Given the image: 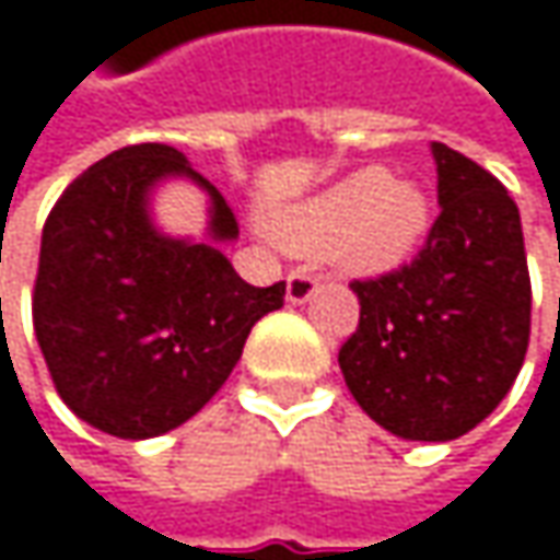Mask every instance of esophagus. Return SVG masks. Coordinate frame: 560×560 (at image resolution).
<instances>
[{"instance_id": "1", "label": "esophagus", "mask_w": 560, "mask_h": 560, "mask_svg": "<svg viewBox=\"0 0 560 560\" xmlns=\"http://www.w3.org/2000/svg\"><path fill=\"white\" fill-rule=\"evenodd\" d=\"M317 288H320V279L314 272L298 269V272L288 276V301L291 304H304V301H311L317 294Z\"/></svg>"}]
</instances>
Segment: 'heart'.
<instances>
[{
    "label": "heart",
    "instance_id": "b5f03b06",
    "mask_svg": "<svg viewBox=\"0 0 560 560\" xmlns=\"http://www.w3.org/2000/svg\"><path fill=\"white\" fill-rule=\"evenodd\" d=\"M431 226V200L415 180L360 168L276 217V236L294 253H330L353 276L398 269Z\"/></svg>",
    "mask_w": 560,
    "mask_h": 560
}]
</instances>
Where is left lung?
I'll return each instance as SVG.
<instances>
[{"label": "left lung", "mask_w": 560, "mask_h": 560, "mask_svg": "<svg viewBox=\"0 0 560 560\" xmlns=\"http://www.w3.org/2000/svg\"><path fill=\"white\" fill-rule=\"evenodd\" d=\"M441 213L421 253L353 281L360 327L340 370L360 408L405 441H454L512 389L532 327L518 207L467 155L431 142Z\"/></svg>", "instance_id": "8db88e82"}]
</instances>
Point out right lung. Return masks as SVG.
<instances>
[{"label": "right lung", "instance_id": "right-lung-1", "mask_svg": "<svg viewBox=\"0 0 560 560\" xmlns=\"http://www.w3.org/2000/svg\"><path fill=\"white\" fill-rule=\"evenodd\" d=\"M165 176L208 190L210 241H174L151 223L148 197ZM236 236L223 194L159 142L106 155L60 194L42 233L32 317L77 418L145 441L220 392L253 324L284 304V281L256 288L217 249Z\"/></svg>", "mask_w": 560, "mask_h": 560}]
</instances>
